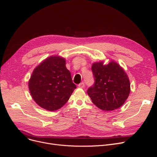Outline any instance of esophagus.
<instances>
[{"mask_svg":"<svg viewBox=\"0 0 157 157\" xmlns=\"http://www.w3.org/2000/svg\"><path fill=\"white\" fill-rule=\"evenodd\" d=\"M78 86H79V87H80V88H84L85 87V83L83 82L81 83H79L78 85Z\"/></svg>","mask_w":157,"mask_h":157,"instance_id":"1","label":"esophagus"}]
</instances>
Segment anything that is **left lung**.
<instances>
[{
  "instance_id": "left-lung-1",
  "label": "left lung",
  "mask_w": 157,
  "mask_h": 157,
  "mask_svg": "<svg viewBox=\"0 0 157 157\" xmlns=\"http://www.w3.org/2000/svg\"><path fill=\"white\" fill-rule=\"evenodd\" d=\"M94 83L88 89L87 93L94 105L103 111H113L120 107L130 92L129 79L118 63L102 62L92 66Z\"/></svg>"
}]
</instances>
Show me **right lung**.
Instances as JSON below:
<instances>
[{
    "instance_id": "add662e5",
    "label": "right lung",
    "mask_w": 157,
    "mask_h": 157,
    "mask_svg": "<svg viewBox=\"0 0 157 157\" xmlns=\"http://www.w3.org/2000/svg\"><path fill=\"white\" fill-rule=\"evenodd\" d=\"M76 85L65 66V60L51 56L33 71L29 89L34 101L50 111L62 107L68 100Z\"/></svg>"
}]
</instances>
